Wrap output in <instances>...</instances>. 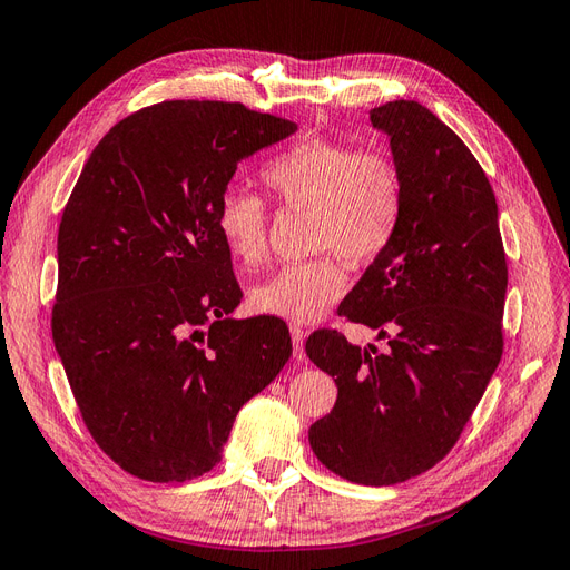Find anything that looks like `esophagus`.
I'll return each mask as SVG.
<instances>
[{"label":"esophagus","mask_w":570,"mask_h":570,"mask_svg":"<svg viewBox=\"0 0 570 570\" xmlns=\"http://www.w3.org/2000/svg\"><path fill=\"white\" fill-rule=\"evenodd\" d=\"M289 335H292V344H295V358H297V361H304V358H306V354H304L306 333L302 331L299 325H292V327H289Z\"/></svg>","instance_id":"esophagus-1"}]
</instances>
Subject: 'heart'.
I'll use <instances>...</instances> for the list:
<instances>
[{
  "label": "heart",
  "mask_w": 570,
  "mask_h": 570,
  "mask_svg": "<svg viewBox=\"0 0 570 570\" xmlns=\"http://www.w3.org/2000/svg\"><path fill=\"white\" fill-rule=\"evenodd\" d=\"M264 183L287 206L314 209V262L287 264L252 289L256 312L289 323H316L347 292V268L381 256L400 230L402 180L383 151L335 140H304L273 157ZM216 230L239 266L254 268L268 249V212L249 189H223Z\"/></svg>",
  "instance_id": "obj_1"
}]
</instances>
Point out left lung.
<instances>
[{
  "instance_id": "obj_1",
  "label": "left lung",
  "mask_w": 570,
  "mask_h": 570,
  "mask_svg": "<svg viewBox=\"0 0 570 570\" xmlns=\"http://www.w3.org/2000/svg\"><path fill=\"white\" fill-rule=\"evenodd\" d=\"M390 137L404 212L340 314L390 350L337 331L306 340L335 377L333 411L308 428L318 461L358 485H394L433 469L469 423L502 358L507 256L488 176L461 137L419 101L371 111Z\"/></svg>"
}]
</instances>
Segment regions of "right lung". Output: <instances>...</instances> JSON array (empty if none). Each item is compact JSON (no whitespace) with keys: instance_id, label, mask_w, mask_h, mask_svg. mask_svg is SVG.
Listing matches in <instances>:
<instances>
[{"instance_id":"right-lung-1","label":"right lung","mask_w":570,"mask_h":570,"mask_svg":"<svg viewBox=\"0 0 570 570\" xmlns=\"http://www.w3.org/2000/svg\"><path fill=\"white\" fill-rule=\"evenodd\" d=\"M292 120L230 101L147 107L101 137L68 199L51 335L82 421L120 469L183 482L220 461L237 411L292 354L243 299L216 204Z\"/></svg>"}]
</instances>
